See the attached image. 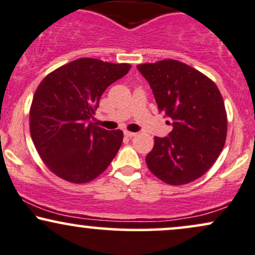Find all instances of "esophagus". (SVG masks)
Segmentation results:
<instances>
[{
    "label": "esophagus",
    "instance_id": "34e87169",
    "mask_svg": "<svg viewBox=\"0 0 255 255\" xmlns=\"http://www.w3.org/2000/svg\"><path fill=\"white\" fill-rule=\"evenodd\" d=\"M125 135L127 137H133L136 135V133H134V131H129V130H125Z\"/></svg>",
    "mask_w": 255,
    "mask_h": 255
}]
</instances>
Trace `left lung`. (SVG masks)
<instances>
[{"label":"left lung","instance_id":"obj_1","mask_svg":"<svg viewBox=\"0 0 255 255\" xmlns=\"http://www.w3.org/2000/svg\"><path fill=\"white\" fill-rule=\"evenodd\" d=\"M137 70L172 126L167 136L154 137L147 166L171 185L197 179L213 166L226 142L227 113L220 90L207 76L178 60L141 64Z\"/></svg>","mask_w":255,"mask_h":255}]
</instances>
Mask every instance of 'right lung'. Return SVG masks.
I'll list each match as a JSON object with an SVG mask.
<instances>
[{
	"label": "right lung",
	"mask_w": 255,
	"mask_h": 255,
	"mask_svg": "<svg viewBox=\"0 0 255 255\" xmlns=\"http://www.w3.org/2000/svg\"><path fill=\"white\" fill-rule=\"evenodd\" d=\"M129 69V64L81 58L40 83L30 107V135L46 166L58 177L88 183L115 158L122 130L103 129L91 119L106 89Z\"/></svg>",
	"instance_id": "add662e5"
}]
</instances>
